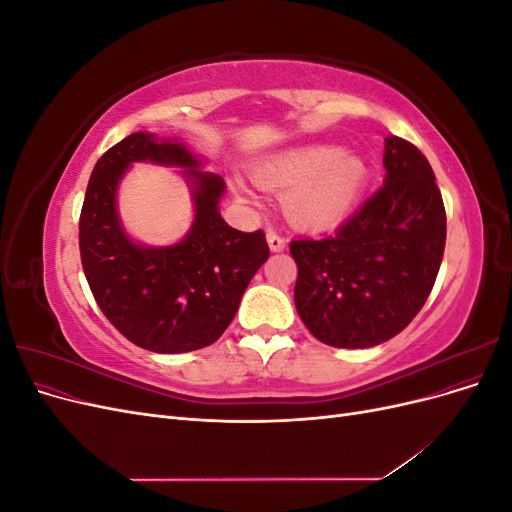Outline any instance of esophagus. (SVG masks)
<instances>
[{
	"instance_id": "34e87169",
	"label": "esophagus",
	"mask_w": 512,
	"mask_h": 512,
	"mask_svg": "<svg viewBox=\"0 0 512 512\" xmlns=\"http://www.w3.org/2000/svg\"><path fill=\"white\" fill-rule=\"evenodd\" d=\"M267 243H269V250L271 252H284L286 250V241L282 235H277L275 230L267 232Z\"/></svg>"
}]
</instances>
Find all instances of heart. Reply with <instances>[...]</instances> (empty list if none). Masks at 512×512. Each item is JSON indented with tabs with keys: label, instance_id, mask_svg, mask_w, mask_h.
<instances>
[{
	"label": "heart",
	"instance_id": "1",
	"mask_svg": "<svg viewBox=\"0 0 512 512\" xmlns=\"http://www.w3.org/2000/svg\"><path fill=\"white\" fill-rule=\"evenodd\" d=\"M254 177L284 198L290 222L303 228H327L342 222L359 203L367 185L365 162L335 145L294 147L260 160ZM237 192L250 198L241 183Z\"/></svg>",
	"mask_w": 512,
	"mask_h": 512
}]
</instances>
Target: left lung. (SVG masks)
Here are the masks:
<instances>
[{"mask_svg":"<svg viewBox=\"0 0 512 512\" xmlns=\"http://www.w3.org/2000/svg\"><path fill=\"white\" fill-rule=\"evenodd\" d=\"M382 188L327 237L297 239L294 305L305 327L333 348H371L404 331L436 282L446 213L427 158L399 136L384 138Z\"/></svg>","mask_w":512,"mask_h":512,"instance_id":"obj_1","label":"left lung"}]
</instances>
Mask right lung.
<instances>
[{
  "label": "right lung",
  "mask_w": 512,
  "mask_h": 512,
  "mask_svg": "<svg viewBox=\"0 0 512 512\" xmlns=\"http://www.w3.org/2000/svg\"><path fill=\"white\" fill-rule=\"evenodd\" d=\"M134 161L182 168L195 220L177 244H138L122 228L116 192ZM203 164L179 138L134 132L104 153L87 183L79 245L89 288L113 327L151 352L211 346L269 258L265 232H241L224 222L220 200L226 183Z\"/></svg>",
  "instance_id": "obj_1"
}]
</instances>
